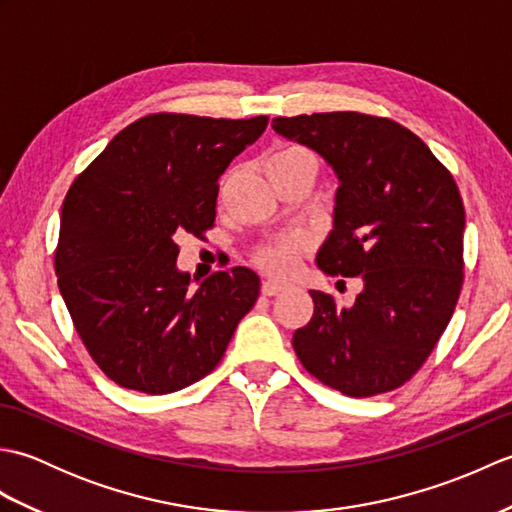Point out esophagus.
I'll return each instance as SVG.
<instances>
[{
  "label": "esophagus",
  "mask_w": 512,
  "mask_h": 512,
  "mask_svg": "<svg viewBox=\"0 0 512 512\" xmlns=\"http://www.w3.org/2000/svg\"><path fill=\"white\" fill-rule=\"evenodd\" d=\"M286 288V284H284V281H279V279H264L262 281V292H264V295L266 297H273V295H277V292H281V290H284Z\"/></svg>",
  "instance_id": "34e87169"
}]
</instances>
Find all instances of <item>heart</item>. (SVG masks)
<instances>
[{
	"label": "heart",
	"instance_id": "1",
	"mask_svg": "<svg viewBox=\"0 0 512 512\" xmlns=\"http://www.w3.org/2000/svg\"><path fill=\"white\" fill-rule=\"evenodd\" d=\"M299 151L301 149H281L270 158L299 154ZM299 255H301V242L295 237H290V239H281V242H277V244H266L262 248H257L255 262L262 266L264 270H268V273L286 275L297 266Z\"/></svg>",
	"mask_w": 512,
	"mask_h": 512
}]
</instances>
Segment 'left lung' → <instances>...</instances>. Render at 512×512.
Masks as SVG:
<instances>
[{"label":"left lung","mask_w":512,"mask_h":512,"mask_svg":"<svg viewBox=\"0 0 512 512\" xmlns=\"http://www.w3.org/2000/svg\"><path fill=\"white\" fill-rule=\"evenodd\" d=\"M339 176L334 228L317 264L358 277L343 308L310 290L312 319L292 334L301 365L345 396L387 394L418 372L453 317L464 281V204L451 171L396 121L361 112L273 118Z\"/></svg>","instance_id":"obj_1"}]
</instances>
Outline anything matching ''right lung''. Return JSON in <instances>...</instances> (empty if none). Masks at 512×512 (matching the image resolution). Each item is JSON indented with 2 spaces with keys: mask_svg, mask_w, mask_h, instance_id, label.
Masks as SVG:
<instances>
[{
  "mask_svg": "<svg viewBox=\"0 0 512 512\" xmlns=\"http://www.w3.org/2000/svg\"><path fill=\"white\" fill-rule=\"evenodd\" d=\"M268 116L138 118L81 171L61 206L54 273L85 350L125 389L162 396L222 361L259 297L244 266L198 290L178 273V237L213 228L220 180Z\"/></svg>",
  "mask_w": 512,
  "mask_h": 512,
  "instance_id": "add662e5",
  "label": "right lung"
}]
</instances>
